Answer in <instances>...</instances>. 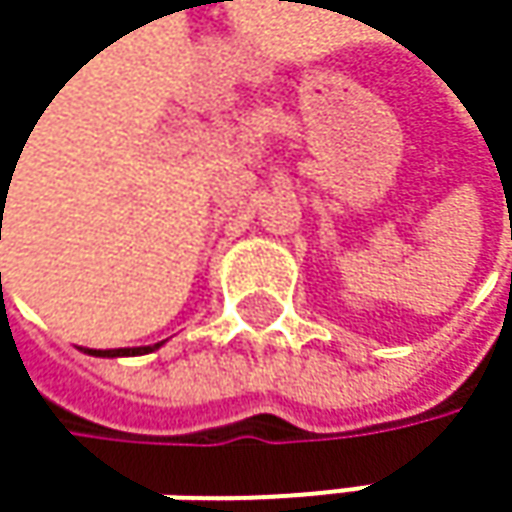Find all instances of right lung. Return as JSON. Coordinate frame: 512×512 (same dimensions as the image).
<instances>
[{
  "mask_svg": "<svg viewBox=\"0 0 512 512\" xmlns=\"http://www.w3.org/2000/svg\"><path fill=\"white\" fill-rule=\"evenodd\" d=\"M156 347L159 344H154V347H136V350H91V356H142V353H154Z\"/></svg>",
  "mask_w": 512,
  "mask_h": 512,
  "instance_id": "1",
  "label": "right lung"
}]
</instances>
